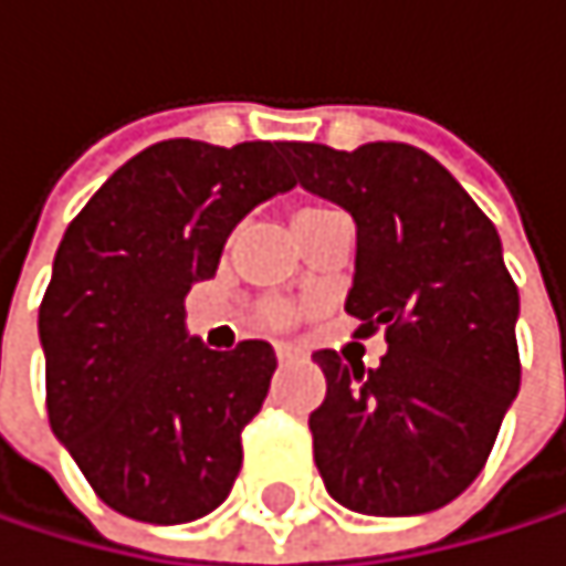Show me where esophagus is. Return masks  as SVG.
<instances>
[{"label": "esophagus", "mask_w": 566, "mask_h": 566, "mask_svg": "<svg viewBox=\"0 0 566 566\" xmlns=\"http://www.w3.org/2000/svg\"><path fill=\"white\" fill-rule=\"evenodd\" d=\"M300 354H303V350H300L296 344H286V340H283V344H276V357H280L283 364H286V360H296Z\"/></svg>", "instance_id": "esophagus-1"}]
</instances>
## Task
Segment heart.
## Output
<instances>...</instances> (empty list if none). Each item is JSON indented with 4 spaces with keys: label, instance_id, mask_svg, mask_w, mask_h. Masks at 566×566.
Listing matches in <instances>:
<instances>
[{
    "label": "heart",
    "instance_id": "b5f03b06",
    "mask_svg": "<svg viewBox=\"0 0 566 566\" xmlns=\"http://www.w3.org/2000/svg\"><path fill=\"white\" fill-rule=\"evenodd\" d=\"M306 212H317V209H300L296 216H306ZM263 317L270 321V324H276V327H286V324H293V306H286V303H270L266 310H263Z\"/></svg>",
    "mask_w": 566,
    "mask_h": 566
}]
</instances>
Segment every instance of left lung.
Wrapping results in <instances>:
<instances>
[{"label":"left lung","instance_id":"left-lung-1","mask_svg":"<svg viewBox=\"0 0 566 566\" xmlns=\"http://www.w3.org/2000/svg\"><path fill=\"white\" fill-rule=\"evenodd\" d=\"M283 155L306 191L350 212L344 310L357 334L385 327L388 340L378 367L314 354L327 378L310 415L324 486L354 513L439 510L483 472L520 391V293L496 226L432 155L398 140Z\"/></svg>","mask_w":566,"mask_h":566}]
</instances>
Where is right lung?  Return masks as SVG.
Here are the masks:
<instances>
[{"label": "right lung", "mask_w": 566, "mask_h": 566, "mask_svg": "<svg viewBox=\"0 0 566 566\" xmlns=\"http://www.w3.org/2000/svg\"><path fill=\"white\" fill-rule=\"evenodd\" d=\"M283 148L161 140L101 185L56 249L40 303L50 429L130 520H199L239 475L276 354L209 350L185 331V296L216 276L229 232L296 185Z\"/></svg>", "instance_id": "1"}]
</instances>
